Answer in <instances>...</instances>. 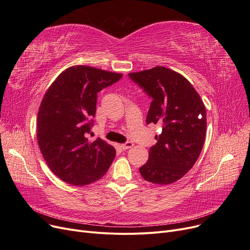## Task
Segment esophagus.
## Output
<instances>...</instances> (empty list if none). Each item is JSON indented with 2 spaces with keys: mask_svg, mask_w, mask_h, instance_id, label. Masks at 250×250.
<instances>
[{
  "mask_svg": "<svg viewBox=\"0 0 250 250\" xmlns=\"http://www.w3.org/2000/svg\"><path fill=\"white\" fill-rule=\"evenodd\" d=\"M133 146H134V143H132V142H126V143L122 144V145H121L123 150H127L129 148H132Z\"/></svg>",
  "mask_w": 250,
  "mask_h": 250,
  "instance_id": "esophagus-1",
  "label": "esophagus"
}]
</instances>
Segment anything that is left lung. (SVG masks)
<instances>
[{
  "label": "left lung",
  "instance_id": "8db88e82",
  "mask_svg": "<svg viewBox=\"0 0 250 250\" xmlns=\"http://www.w3.org/2000/svg\"><path fill=\"white\" fill-rule=\"evenodd\" d=\"M128 76L152 98L147 125L162 126L140 173L156 185L173 183L188 172L202 152L207 128L205 104L188 79L173 70L159 65Z\"/></svg>",
  "mask_w": 250,
  "mask_h": 250
}]
</instances>
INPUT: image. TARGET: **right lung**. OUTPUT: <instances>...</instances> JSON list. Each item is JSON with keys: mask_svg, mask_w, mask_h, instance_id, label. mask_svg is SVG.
Wrapping results in <instances>:
<instances>
[{"mask_svg": "<svg viewBox=\"0 0 250 250\" xmlns=\"http://www.w3.org/2000/svg\"><path fill=\"white\" fill-rule=\"evenodd\" d=\"M123 74L88 65L61 73L42 98L37 114V143L43 158L59 178L83 187L100 179L112 163L115 149L98 138L90 142L97 93Z\"/></svg>", "mask_w": 250, "mask_h": 250, "instance_id": "1", "label": "right lung"}]
</instances>
